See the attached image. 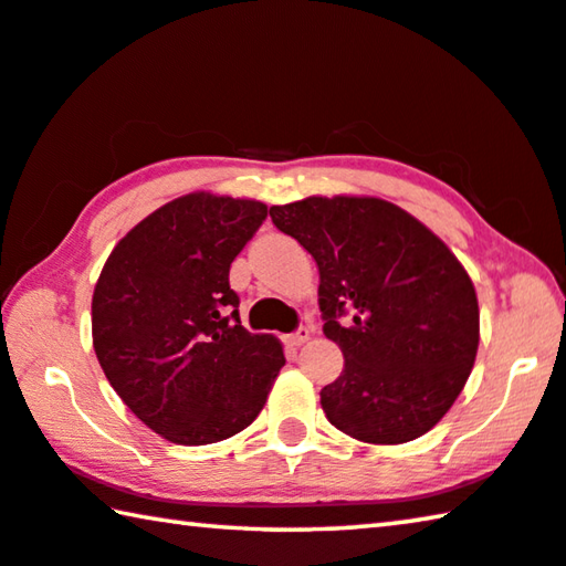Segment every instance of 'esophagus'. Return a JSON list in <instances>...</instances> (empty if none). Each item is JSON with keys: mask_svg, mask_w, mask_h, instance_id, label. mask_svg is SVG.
I'll return each instance as SVG.
<instances>
[{"mask_svg": "<svg viewBox=\"0 0 566 566\" xmlns=\"http://www.w3.org/2000/svg\"><path fill=\"white\" fill-rule=\"evenodd\" d=\"M310 337H312V329L302 327V329H296L294 334H290V337H286V344H290V347H302L304 342H310Z\"/></svg>", "mask_w": 566, "mask_h": 566, "instance_id": "34e87169", "label": "esophagus"}]
</instances>
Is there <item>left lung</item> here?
<instances>
[{
	"label": "left lung",
	"instance_id": "1",
	"mask_svg": "<svg viewBox=\"0 0 566 566\" xmlns=\"http://www.w3.org/2000/svg\"><path fill=\"white\" fill-rule=\"evenodd\" d=\"M270 214L317 262L324 334L344 354L342 375L319 391L324 415L367 444L427 434L462 395L479 349L462 262L379 197H306Z\"/></svg>",
	"mask_w": 566,
	"mask_h": 566
}]
</instances>
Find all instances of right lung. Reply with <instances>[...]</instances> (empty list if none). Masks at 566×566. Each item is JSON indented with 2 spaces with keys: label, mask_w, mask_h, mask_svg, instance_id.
Segmentation results:
<instances>
[{
  "label": "right lung",
  "mask_w": 566,
  "mask_h": 566,
  "mask_svg": "<svg viewBox=\"0 0 566 566\" xmlns=\"http://www.w3.org/2000/svg\"><path fill=\"white\" fill-rule=\"evenodd\" d=\"M266 217L256 199L191 191L134 224L92 294V344L134 417L185 447L247 429L284 367L282 342L239 322L229 266Z\"/></svg>",
  "instance_id": "right-lung-1"
}]
</instances>
